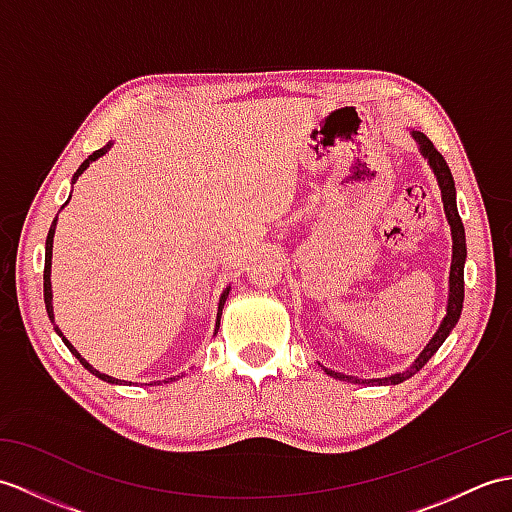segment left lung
Returning a JSON list of instances; mask_svg holds the SVG:
<instances>
[{
    "label": "left lung",
    "instance_id": "8db88e82",
    "mask_svg": "<svg viewBox=\"0 0 512 512\" xmlns=\"http://www.w3.org/2000/svg\"><path fill=\"white\" fill-rule=\"evenodd\" d=\"M411 136H413V140H416L422 158L429 162L433 176H436V180H438V187H440V193H442V204H444V215H447V222L451 226L453 257H451V273H449L447 314H444L440 328L436 330V334H433V339L427 345H424V350L418 354L416 361H413L405 369V372H396V374L385 376V378H358V376H347V374H341V372H332V369L321 365L325 369V374L332 376V378L345 380V383H354V385H398V383H402V380H407L413 374H418L420 369L429 363V358L440 350V345L447 341V336L453 332L455 323L460 321V314H462L466 237H464V224H462L460 213H458V202H455V182H453L447 160H444L440 151L433 147L431 140L424 136L422 132H413V129H411Z\"/></svg>",
    "mask_w": 512,
    "mask_h": 512
}]
</instances>
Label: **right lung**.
I'll list each match as a JSON object with an SVG mask.
<instances>
[{"mask_svg": "<svg viewBox=\"0 0 512 512\" xmlns=\"http://www.w3.org/2000/svg\"><path fill=\"white\" fill-rule=\"evenodd\" d=\"M112 145H114V143H107L103 149H96L92 156L85 158V160L81 162V167L76 169V173H74V176H72V184H74L76 180H79L81 173H83L85 169H88L94 160H99L101 156H105L107 151L112 149ZM70 198H72V193H70ZM70 198H68V202H70ZM68 202H65V204H68ZM65 204H63V206H65ZM63 206H61V209H63ZM57 217H59V215H57ZM57 217H54V220H52V226H50L48 237H46V268H43V301H46V312H48V319L52 321V325H54V332H57V334L61 336V341L65 343V347H68V350H70V352H72L76 358H79V363H81L85 369H88V372H92L94 376H99L101 380H105V383H112V385H127V380H118V378H112V376H107V374H101L99 369H94V367H92L88 361H85V358H83L79 352L74 350V345H72L68 339H65L63 332L59 330V325L54 323V310H52V281H50V270H52V239H54V228H57ZM228 292H231V286H226V288H224V292H222V295H220V303H217L215 334H217V330H220L222 308H224V303H226V299H228ZM171 380H176V378H167L165 383H171ZM158 385H160V380H158Z\"/></svg>", "mask_w": 512, "mask_h": 512, "instance_id": "obj_1", "label": "right lung"}]
</instances>
